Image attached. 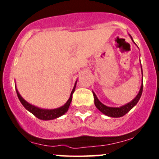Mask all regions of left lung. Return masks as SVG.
I'll use <instances>...</instances> for the list:
<instances>
[{"mask_svg": "<svg viewBox=\"0 0 159 159\" xmlns=\"http://www.w3.org/2000/svg\"><path fill=\"white\" fill-rule=\"evenodd\" d=\"M142 72H143V71H142ZM143 83H142L141 88H140L139 92V94L137 95V96H136L131 102H128L127 104L124 105V106L123 107H107L106 106V105L102 104V102L98 99V98L96 97L95 94L93 92L94 99H95V105L102 113H103L104 115H106V116L114 118L122 117V116H125L127 112L130 111L132 108L134 107L137 104V102H139L140 97H141L142 95V93H143Z\"/></svg>", "mask_w": 159, "mask_h": 159, "instance_id": "obj_1", "label": "left lung"}]
</instances>
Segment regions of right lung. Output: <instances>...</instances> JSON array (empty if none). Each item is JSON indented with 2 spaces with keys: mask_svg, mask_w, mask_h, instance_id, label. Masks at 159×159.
<instances>
[{
  "mask_svg": "<svg viewBox=\"0 0 159 159\" xmlns=\"http://www.w3.org/2000/svg\"><path fill=\"white\" fill-rule=\"evenodd\" d=\"M75 89V87L73 88V90L71 91V95H70V98L68 99L67 102H66L64 106L60 107L57 108V109H53V110H46V109H40V108H38L35 106H32L30 103L27 102L25 99L22 98L20 95L19 92H18L17 90L16 89V94H17L18 99L20 101V102L22 103L24 107H25L26 109H27L29 111H30L31 113H32L36 117H37L38 119H42V120H50V119H57V118L60 117V116H63L64 114H65L67 111V109L69 107L70 103L71 102V99H72V94L74 93Z\"/></svg>",
  "mask_w": 159,
  "mask_h": 159,
  "instance_id": "1",
  "label": "right lung"
}]
</instances>
